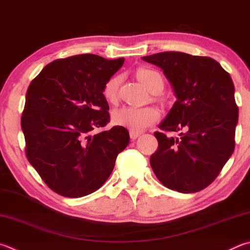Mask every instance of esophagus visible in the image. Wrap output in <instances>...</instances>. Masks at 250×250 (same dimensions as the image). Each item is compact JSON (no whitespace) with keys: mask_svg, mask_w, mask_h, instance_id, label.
Here are the masks:
<instances>
[{"mask_svg":"<svg viewBox=\"0 0 250 250\" xmlns=\"http://www.w3.org/2000/svg\"><path fill=\"white\" fill-rule=\"evenodd\" d=\"M140 135H141L140 132H135V131H130V138L132 139V140L138 139Z\"/></svg>","mask_w":250,"mask_h":250,"instance_id":"34e87169","label":"esophagus"}]
</instances>
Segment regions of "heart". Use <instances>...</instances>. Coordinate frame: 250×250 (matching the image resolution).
Masks as SVG:
<instances>
[{"label": "heart", "mask_w": 250, "mask_h": 250, "mask_svg": "<svg viewBox=\"0 0 250 250\" xmlns=\"http://www.w3.org/2000/svg\"><path fill=\"white\" fill-rule=\"evenodd\" d=\"M137 76L139 81L146 87L149 92L160 93L164 87V81L161 74L147 67H142L138 70ZM121 83V76L115 75L106 82L104 86V96L110 104H116L118 101V92ZM160 111L156 108L145 107V108H133L124 107L112 113L113 125L125 126L131 131L140 132L147 126L152 125L160 119Z\"/></svg>", "instance_id": "b5f03b06"}]
</instances>
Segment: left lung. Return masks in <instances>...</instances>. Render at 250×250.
Instances as JSON below:
<instances>
[{
    "label": "left lung",
    "mask_w": 250,
    "mask_h": 250,
    "mask_svg": "<svg viewBox=\"0 0 250 250\" xmlns=\"http://www.w3.org/2000/svg\"><path fill=\"white\" fill-rule=\"evenodd\" d=\"M142 60L161 67L177 97L160 129L180 132L178 138L154 133L158 148L149 158L152 169L168 189L200 191L219 176L234 152L238 107L233 81L208 57L166 51Z\"/></svg>",
    "instance_id": "8db88e82"
}]
</instances>
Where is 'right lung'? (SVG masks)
<instances>
[{"mask_svg":"<svg viewBox=\"0 0 250 250\" xmlns=\"http://www.w3.org/2000/svg\"><path fill=\"white\" fill-rule=\"evenodd\" d=\"M92 53L58 59L31 81L21 116L26 156L54 192L80 198L96 191L128 146V130L110 120L103 89L124 64Z\"/></svg>","mask_w":250,"mask_h":250,"instance_id":"1","label":"right lung"}]
</instances>
